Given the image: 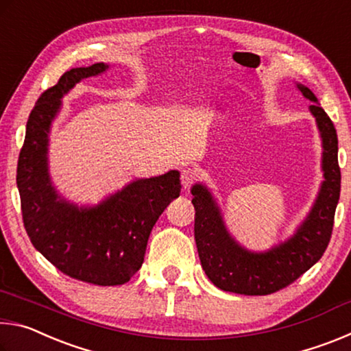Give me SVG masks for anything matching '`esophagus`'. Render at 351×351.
Returning a JSON list of instances; mask_svg holds the SVG:
<instances>
[{
    "label": "esophagus",
    "mask_w": 351,
    "mask_h": 351,
    "mask_svg": "<svg viewBox=\"0 0 351 351\" xmlns=\"http://www.w3.org/2000/svg\"><path fill=\"white\" fill-rule=\"evenodd\" d=\"M195 178H197V173H195V170H192V169H184L182 173H181V182H182V186L186 187V189H189V187L193 184Z\"/></svg>",
    "instance_id": "obj_1"
}]
</instances>
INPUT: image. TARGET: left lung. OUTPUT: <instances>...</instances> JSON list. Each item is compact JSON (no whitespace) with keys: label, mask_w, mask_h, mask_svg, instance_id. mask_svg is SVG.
I'll return each mask as SVG.
<instances>
[{"label":"left lung","mask_w":351,"mask_h":351,"mask_svg":"<svg viewBox=\"0 0 351 351\" xmlns=\"http://www.w3.org/2000/svg\"><path fill=\"white\" fill-rule=\"evenodd\" d=\"M302 96L313 102L322 139L324 181L316 201L294 234L268 251H251L240 245L224 223L221 207L210 189L197 182L190 189L195 207V241L201 266L217 288L245 295H266L288 287L317 263L331 239L335 212L341 193V169L337 164V134L310 88L295 83Z\"/></svg>","instance_id":"obj_1"}]
</instances>
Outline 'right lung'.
<instances>
[{
    "label": "right lung",
    "instance_id": "add662e5",
    "mask_svg": "<svg viewBox=\"0 0 351 351\" xmlns=\"http://www.w3.org/2000/svg\"><path fill=\"white\" fill-rule=\"evenodd\" d=\"M108 68L106 63L73 68L41 94L16 167L23 221L34 247L63 274L100 287L127 283L139 271L154 223L181 192L178 170L133 180L94 206L71 203L52 184L47 152L62 99L80 80Z\"/></svg>",
    "mask_w": 351,
    "mask_h": 351
}]
</instances>
